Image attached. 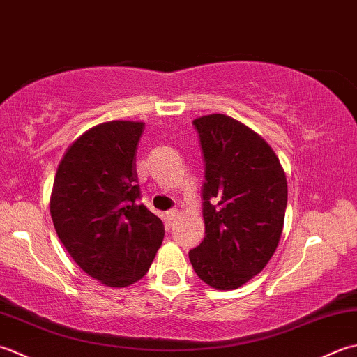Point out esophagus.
<instances>
[{
	"label": "esophagus",
	"instance_id": "obj_1",
	"mask_svg": "<svg viewBox=\"0 0 357 357\" xmlns=\"http://www.w3.org/2000/svg\"><path fill=\"white\" fill-rule=\"evenodd\" d=\"M178 219V211L177 209H171L166 213V222H168L169 227H174V223Z\"/></svg>",
	"mask_w": 357,
	"mask_h": 357
}]
</instances>
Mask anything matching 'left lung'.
<instances>
[{
  "mask_svg": "<svg viewBox=\"0 0 357 357\" xmlns=\"http://www.w3.org/2000/svg\"><path fill=\"white\" fill-rule=\"evenodd\" d=\"M192 125L205 157V237L189 260L211 288L236 289L264 270L278 248L287 176L270 144L242 121L209 114Z\"/></svg>",
  "mask_w": 357,
  "mask_h": 357,
  "instance_id": "obj_1",
  "label": "left lung"
}]
</instances>
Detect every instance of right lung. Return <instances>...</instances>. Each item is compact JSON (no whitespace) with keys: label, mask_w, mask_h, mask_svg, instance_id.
I'll return each instance as SVG.
<instances>
[{"label":"right lung","mask_w":357,"mask_h":357,"mask_svg":"<svg viewBox=\"0 0 357 357\" xmlns=\"http://www.w3.org/2000/svg\"><path fill=\"white\" fill-rule=\"evenodd\" d=\"M143 121L112 120L87 129L55 174L50 215L82 270L125 288L148 273L165 237L162 220L138 203L135 152Z\"/></svg>","instance_id":"add662e5"}]
</instances>
